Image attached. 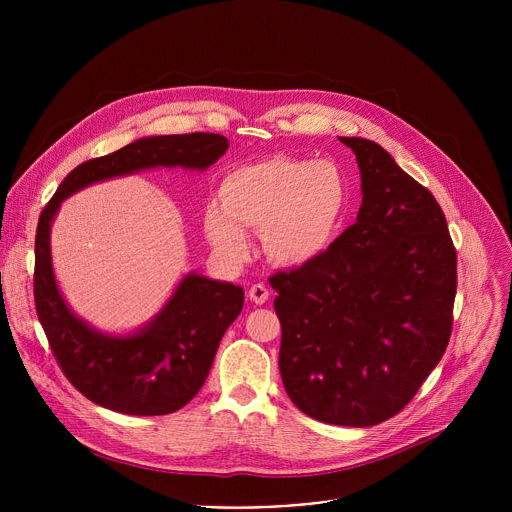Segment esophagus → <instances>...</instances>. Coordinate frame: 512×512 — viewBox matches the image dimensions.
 I'll list each match as a JSON object with an SVG mask.
<instances>
[{
	"mask_svg": "<svg viewBox=\"0 0 512 512\" xmlns=\"http://www.w3.org/2000/svg\"><path fill=\"white\" fill-rule=\"evenodd\" d=\"M249 300L255 302L257 306L265 304L269 300V289L263 285V283H255L251 289H249Z\"/></svg>",
	"mask_w": 512,
	"mask_h": 512,
	"instance_id": "obj_1",
	"label": "esophagus"
}]
</instances>
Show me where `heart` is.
Returning a JSON list of instances; mask_svg holds the SVG:
<instances>
[{"label": "heart", "instance_id": "b5f03b06", "mask_svg": "<svg viewBox=\"0 0 512 512\" xmlns=\"http://www.w3.org/2000/svg\"><path fill=\"white\" fill-rule=\"evenodd\" d=\"M221 202L204 208V235L218 255L243 261L251 251L249 229L263 233L273 263L300 267L332 245L346 212L348 182L330 160L279 156L231 170Z\"/></svg>", "mask_w": 512, "mask_h": 512}]
</instances>
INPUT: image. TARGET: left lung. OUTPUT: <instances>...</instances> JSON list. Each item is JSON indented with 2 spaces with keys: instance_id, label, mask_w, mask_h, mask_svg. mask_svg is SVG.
Segmentation results:
<instances>
[{
  "instance_id": "1",
  "label": "left lung",
  "mask_w": 512,
  "mask_h": 512,
  "mask_svg": "<svg viewBox=\"0 0 512 512\" xmlns=\"http://www.w3.org/2000/svg\"><path fill=\"white\" fill-rule=\"evenodd\" d=\"M338 139L356 156L362 204L318 259L269 279L279 373L306 415L371 427L397 415L446 352L456 249L440 204L387 150Z\"/></svg>"
}]
</instances>
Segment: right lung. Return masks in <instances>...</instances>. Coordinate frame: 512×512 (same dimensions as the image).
Instances as JSON below:
<instances>
[{
	"label": "right lung",
	"instance_id": "1",
	"mask_svg": "<svg viewBox=\"0 0 512 512\" xmlns=\"http://www.w3.org/2000/svg\"><path fill=\"white\" fill-rule=\"evenodd\" d=\"M229 150L218 133L139 137L72 170L40 214L34 300L66 379L93 403L125 415L182 409L204 385L218 344L243 310L245 291L196 271L186 273L160 312L127 334L93 328L70 310L52 267L50 231L60 204L79 190L156 168L204 172Z\"/></svg>",
	"mask_w": 512,
	"mask_h": 512
}]
</instances>
